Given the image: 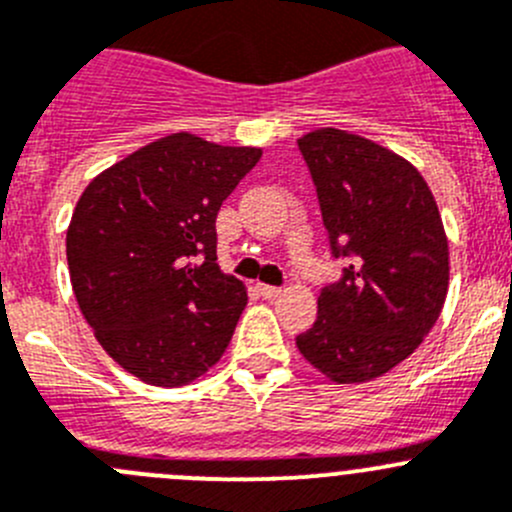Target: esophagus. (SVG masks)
Returning <instances> with one entry per match:
<instances>
[{
	"label": "esophagus",
	"mask_w": 512,
	"mask_h": 512,
	"mask_svg": "<svg viewBox=\"0 0 512 512\" xmlns=\"http://www.w3.org/2000/svg\"><path fill=\"white\" fill-rule=\"evenodd\" d=\"M256 291H259L264 299H276V296L281 294L279 286H269V284H259V286H256Z\"/></svg>",
	"instance_id": "1"
}]
</instances>
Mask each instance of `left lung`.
<instances>
[{
  "mask_svg": "<svg viewBox=\"0 0 512 512\" xmlns=\"http://www.w3.org/2000/svg\"><path fill=\"white\" fill-rule=\"evenodd\" d=\"M299 150L332 256L347 266L319 291L296 347L332 382H367L435 326L450 279L445 228L425 178L392 150L334 128L304 135Z\"/></svg>",
  "mask_w": 512,
  "mask_h": 512,
  "instance_id": "obj_1",
  "label": "left lung"
}]
</instances>
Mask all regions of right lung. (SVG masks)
<instances>
[{
	"label": "right lung",
	"instance_id": "1",
	"mask_svg": "<svg viewBox=\"0 0 512 512\" xmlns=\"http://www.w3.org/2000/svg\"><path fill=\"white\" fill-rule=\"evenodd\" d=\"M259 158L175 133L107 168L77 201L75 299L102 349L143 382L180 387L226 352L246 289L218 269L216 216Z\"/></svg>",
	"mask_w": 512,
	"mask_h": 512
}]
</instances>
